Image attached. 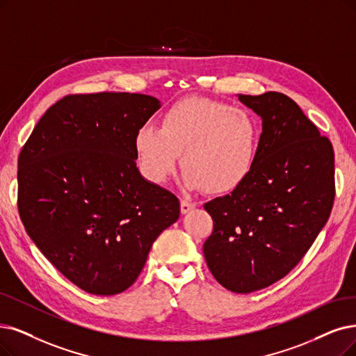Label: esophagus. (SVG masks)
<instances>
[{
  "label": "esophagus",
  "mask_w": 356,
  "mask_h": 356,
  "mask_svg": "<svg viewBox=\"0 0 356 356\" xmlns=\"http://www.w3.org/2000/svg\"><path fill=\"white\" fill-rule=\"evenodd\" d=\"M197 204L193 203V202H188V200H181V213L182 215H186V213H188L190 210H193Z\"/></svg>",
  "instance_id": "obj_1"
}]
</instances>
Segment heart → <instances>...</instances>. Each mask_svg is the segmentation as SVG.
<instances>
[{"label":"heart","instance_id":"obj_1","mask_svg":"<svg viewBox=\"0 0 356 356\" xmlns=\"http://www.w3.org/2000/svg\"><path fill=\"white\" fill-rule=\"evenodd\" d=\"M259 141V124L247 111L193 96L166 109L161 129L141 125L134 149L141 174L156 186L175 174L181 153L184 187L229 193L250 177Z\"/></svg>","mask_w":356,"mask_h":356}]
</instances>
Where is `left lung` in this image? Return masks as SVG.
Here are the masks:
<instances>
[{"instance_id": "8db88e82", "label": "left lung", "mask_w": 356, "mask_h": 356, "mask_svg": "<svg viewBox=\"0 0 356 356\" xmlns=\"http://www.w3.org/2000/svg\"><path fill=\"white\" fill-rule=\"evenodd\" d=\"M261 118L250 177L204 204L213 232L203 252L227 291L250 293L285 277L324 227L334 202V152L291 97L238 95Z\"/></svg>"}]
</instances>
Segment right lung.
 Here are the masks:
<instances>
[{
    "label": "right lung",
    "instance_id": "add662e5",
    "mask_svg": "<svg viewBox=\"0 0 356 356\" xmlns=\"http://www.w3.org/2000/svg\"><path fill=\"white\" fill-rule=\"evenodd\" d=\"M161 101L70 95L39 120L19 156V213L56 270L93 295L129 289L179 200L141 177L134 136Z\"/></svg>",
    "mask_w": 356,
    "mask_h": 356
}]
</instances>
